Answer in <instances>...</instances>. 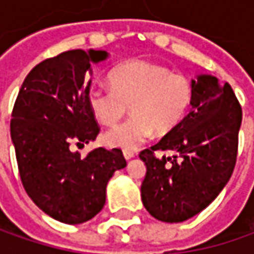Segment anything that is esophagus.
<instances>
[{"mask_svg":"<svg viewBox=\"0 0 254 254\" xmlns=\"http://www.w3.org/2000/svg\"><path fill=\"white\" fill-rule=\"evenodd\" d=\"M123 155H124L126 160H131L135 154H134V151H130V150H124V151H123Z\"/></svg>","mask_w":254,"mask_h":254,"instance_id":"obj_1","label":"esophagus"}]
</instances>
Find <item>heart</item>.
Masks as SVG:
<instances>
[{
	"label": "heart",
	"instance_id": "b5f03b06",
	"mask_svg": "<svg viewBox=\"0 0 254 254\" xmlns=\"http://www.w3.org/2000/svg\"><path fill=\"white\" fill-rule=\"evenodd\" d=\"M112 89L92 86L87 103L93 116L114 127L128 112L132 116L106 134V141L120 148H135L157 134L171 131L185 117L193 99V86L181 73L145 59H130L109 73Z\"/></svg>",
	"mask_w": 254,
	"mask_h": 254
}]
</instances>
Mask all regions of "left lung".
I'll list each match as a JSON object with an SVG mask.
<instances>
[{"label": "left lung", "instance_id": "obj_1", "mask_svg": "<svg viewBox=\"0 0 254 254\" xmlns=\"http://www.w3.org/2000/svg\"><path fill=\"white\" fill-rule=\"evenodd\" d=\"M192 86L188 116L140 152L147 165L142 203L155 219L170 223L205 209L228 184L238 157L242 107L230 84L203 74ZM157 151H174V155L157 157Z\"/></svg>", "mask_w": 254, "mask_h": 254}]
</instances>
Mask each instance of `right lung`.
<instances>
[{"label":"right lung","instance_id":"1","mask_svg":"<svg viewBox=\"0 0 254 254\" xmlns=\"http://www.w3.org/2000/svg\"><path fill=\"white\" fill-rule=\"evenodd\" d=\"M104 51H66L38 64L25 77L11 114V138L21 182L51 218L77 225L104 206L107 182L127 165L120 148L72 150L96 140L100 126L87 103L93 62Z\"/></svg>","mask_w":254,"mask_h":254}]
</instances>
